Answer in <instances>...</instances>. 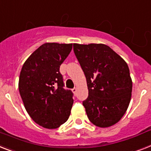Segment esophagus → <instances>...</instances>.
<instances>
[{"label": "esophagus", "instance_id": "34e87169", "mask_svg": "<svg viewBox=\"0 0 151 151\" xmlns=\"http://www.w3.org/2000/svg\"><path fill=\"white\" fill-rule=\"evenodd\" d=\"M72 91L73 92V94H76V92H77V88H73V89H72Z\"/></svg>", "mask_w": 151, "mask_h": 151}]
</instances>
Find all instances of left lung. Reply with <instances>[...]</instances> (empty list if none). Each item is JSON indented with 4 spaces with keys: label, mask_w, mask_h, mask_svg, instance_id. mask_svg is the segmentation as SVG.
Returning a JSON list of instances; mask_svg holds the SVG:
<instances>
[{
    "label": "left lung",
    "mask_w": 151,
    "mask_h": 151,
    "mask_svg": "<svg viewBox=\"0 0 151 151\" xmlns=\"http://www.w3.org/2000/svg\"><path fill=\"white\" fill-rule=\"evenodd\" d=\"M73 52L86 77L88 97L83 101L93 124L109 127L127 111L133 83L127 63L104 44H73Z\"/></svg>",
    "instance_id": "left-lung-1"
}]
</instances>
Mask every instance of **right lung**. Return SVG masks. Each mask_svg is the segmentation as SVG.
<instances>
[{"instance_id":"add662e5","label":"right lung","mask_w":151,"mask_h":151,"mask_svg":"<svg viewBox=\"0 0 151 151\" xmlns=\"http://www.w3.org/2000/svg\"><path fill=\"white\" fill-rule=\"evenodd\" d=\"M71 50L72 44H43L21 70L18 89L24 108L33 121L44 128H58L70 114L73 95L63 88L60 67Z\"/></svg>"}]
</instances>
